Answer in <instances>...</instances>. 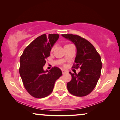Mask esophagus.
I'll return each mask as SVG.
<instances>
[{"instance_id": "34e87169", "label": "esophagus", "mask_w": 120, "mask_h": 120, "mask_svg": "<svg viewBox=\"0 0 120 120\" xmlns=\"http://www.w3.org/2000/svg\"><path fill=\"white\" fill-rule=\"evenodd\" d=\"M67 72V71H66L65 70H62V74H63V75H64V74H65V73H66Z\"/></svg>"}]
</instances>
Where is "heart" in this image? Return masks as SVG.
<instances>
[{"instance_id": "b5f03b06", "label": "heart", "mask_w": 120, "mask_h": 120, "mask_svg": "<svg viewBox=\"0 0 120 120\" xmlns=\"http://www.w3.org/2000/svg\"><path fill=\"white\" fill-rule=\"evenodd\" d=\"M53 49V48H52V49Z\"/></svg>"}]
</instances>
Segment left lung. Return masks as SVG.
<instances>
[{"instance_id":"8db88e82","label":"left lung","mask_w":120,"mask_h":120,"mask_svg":"<svg viewBox=\"0 0 120 120\" xmlns=\"http://www.w3.org/2000/svg\"><path fill=\"white\" fill-rule=\"evenodd\" d=\"M61 35L75 45L77 55L73 67L80 68L78 74L69 72L72 79L67 82V89L74 96H86L94 89L101 76L102 67L101 56L94 45L85 38L77 35Z\"/></svg>"}]
</instances>
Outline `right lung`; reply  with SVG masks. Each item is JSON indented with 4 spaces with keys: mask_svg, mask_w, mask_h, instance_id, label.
I'll use <instances>...</instances> for the list:
<instances>
[{
    "mask_svg": "<svg viewBox=\"0 0 120 120\" xmlns=\"http://www.w3.org/2000/svg\"><path fill=\"white\" fill-rule=\"evenodd\" d=\"M59 38L58 34L42 35L27 46L20 58L19 74L23 85L30 95L38 98L52 93L57 79L62 75L59 68L43 70L46 59Z\"/></svg>",
    "mask_w": 120,
    "mask_h": 120,
    "instance_id": "1",
    "label": "right lung"
}]
</instances>
